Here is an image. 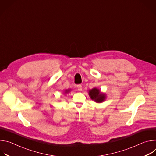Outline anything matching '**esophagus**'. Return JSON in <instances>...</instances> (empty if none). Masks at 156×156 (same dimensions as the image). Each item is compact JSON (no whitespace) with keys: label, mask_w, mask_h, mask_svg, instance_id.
<instances>
[{"label":"esophagus","mask_w":156,"mask_h":156,"mask_svg":"<svg viewBox=\"0 0 156 156\" xmlns=\"http://www.w3.org/2000/svg\"><path fill=\"white\" fill-rule=\"evenodd\" d=\"M76 87H77V88H78V91H82V89H83V87H82V86H81V84H78V85H77V86H76Z\"/></svg>","instance_id":"obj_1"}]
</instances>
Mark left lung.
<instances>
[{
  "label": "left lung",
  "instance_id": "obj_1",
  "mask_svg": "<svg viewBox=\"0 0 156 156\" xmlns=\"http://www.w3.org/2000/svg\"><path fill=\"white\" fill-rule=\"evenodd\" d=\"M88 94L91 99L97 103H101L105 101L107 98V95L104 93L101 92L97 87H94L89 90Z\"/></svg>",
  "mask_w": 156,
  "mask_h": 156
}]
</instances>
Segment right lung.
<instances>
[{"instance_id": "1", "label": "right lung", "mask_w": 156, "mask_h": 156, "mask_svg": "<svg viewBox=\"0 0 156 156\" xmlns=\"http://www.w3.org/2000/svg\"><path fill=\"white\" fill-rule=\"evenodd\" d=\"M71 91H72L71 89H68V90H65V91H64V94H66L69 93H70Z\"/></svg>"}]
</instances>
